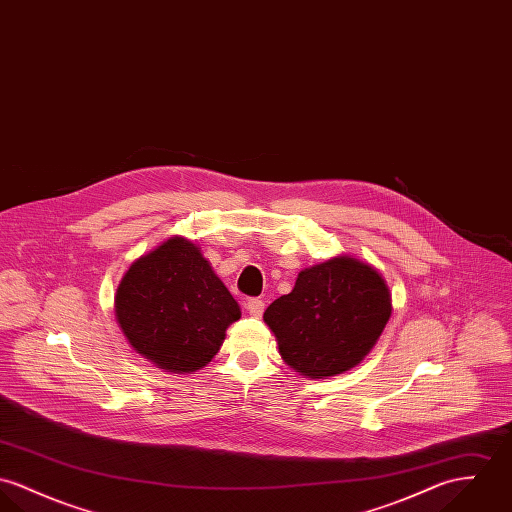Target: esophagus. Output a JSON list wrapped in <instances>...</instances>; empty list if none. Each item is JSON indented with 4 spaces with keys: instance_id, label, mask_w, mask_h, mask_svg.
<instances>
[{
    "instance_id": "1",
    "label": "esophagus",
    "mask_w": 512,
    "mask_h": 512,
    "mask_svg": "<svg viewBox=\"0 0 512 512\" xmlns=\"http://www.w3.org/2000/svg\"><path fill=\"white\" fill-rule=\"evenodd\" d=\"M245 308H247V312H249L251 316L259 318V316L263 314V310H265V302H263L261 298H247Z\"/></svg>"
}]
</instances>
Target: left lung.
<instances>
[{"label":"left lung","mask_w":512,"mask_h":512,"mask_svg":"<svg viewBox=\"0 0 512 512\" xmlns=\"http://www.w3.org/2000/svg\"><path fill=\"white\" fill-rule=\"evenodd\" d=\"M391 316V294L369 265L336 257L304 269L263 314L284 361L310 379L355 367Z\"/></svg>","instance_id":"obj_1"}]
</instances>
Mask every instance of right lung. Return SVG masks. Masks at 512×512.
<instances>
[{
  "instance_id": "1",
  "label": "right lung",
  "mask_w": 512,
  "mask_h": 512,
  "mask_svg": "<svg viewBox=\"0 0 512 512\" xmlns=\"http://www.w3.org/2000/svg\"><path fill=\"white\" fill-rule=\"evenodd\" d=\"M115 314L135 351L172 373L212 361L226 328L241 316L210 263L182 237L129 267L117 288Z\"/></svg>"
}]
</instances>
